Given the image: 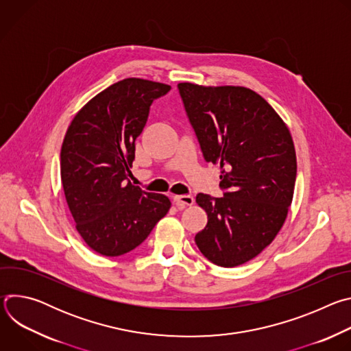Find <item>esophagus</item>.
I'll use <instances>...</instances> for the list:
<instances>
[{"label": "esophagus", "instance_id": "1", "mask_svg": "<svg viewBox=\"0 0 351 351\" xmlns=\"http://www.w3.org/2000/svg\"><path fill=\"white\" fill-rule=\"evenodd\" d=\"M173 202H175V204H176V207H178L179 210H183V208H186V207L193 206L194 198H193V195H190V194H180V195H175V197H173Z\"/></svg>", "mask_w": 351, "mask_h": 351}]
</instances>
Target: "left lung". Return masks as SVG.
<instances>
[{"instance_id": "8db88e82", "label": "left lung", "mask_w": 351, "mask_h": 351, "mask_svg": "<svg viewBox=\"0 0 351 351\" xmlns=\"http://www.w3.org/2000/svg\"><path fill=\"white\" fill-rule=\"evenodd\" d=\"M178 88L204 160L221 165L223 197H195L208 215L195 244L215 265H241L272 243L287 217L297 173L291 134L253 90L193 83Z\"/></svg>"}]
</instances>
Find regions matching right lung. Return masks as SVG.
<instances>
[{"label":"right lung","instance_id":"right-lung-1","mask_svg":"<svg viewBox=\"0 0 351 351\" xmlns=\"http://www.w3.org/2000/svg\"><path fill=\"white\" fill-rule=\"evenodd\" d=\"M171 86L137 77L98 93L75 115L61 148V180L76 229L106 257L141 244L171 208L164 194L147 193L129 180L134 141L153 101Z\"/></svg>","mask_w":351,"mask_h":351}]
</instances>
